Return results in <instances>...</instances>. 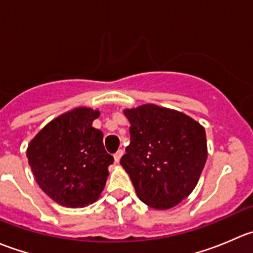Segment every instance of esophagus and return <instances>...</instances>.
<instances>
[{"label":"esophagus","instance_id":"34e87169","mask_svg":"<svg viewBox=\"0 0 253 253\" xmlns=\"http://www.w3.org/2000/svg\"><path fill=\"white\" fill-rule=\"evenodd\" d=\"M122 155H124V150H122V149H119V150H117V152L115 153V154H114V159H115V162L119 163V162H120V159H121Z\"/></svg>","mask_w":253,"mask_h":253}]
</instances>
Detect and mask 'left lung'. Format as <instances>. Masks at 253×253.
<instances>
[{
    "instance_id": "8db88e82",
    "label": "left lung",
    "mask_w": 253,
    "mask_h": 253,
    "mask_svg": "<svg viewBox=\"0 0 253 253\" xmlns=\"http://www.w3.org/2000/svg\"><path fill=\"white\" fill-rule=\"evenodd\" d=\"M124 114L131 124V142L120 163L138 198L155 209L178 205L196 187L208 157L203 126L154 104Z\"/></svg>"
}]
</instances>
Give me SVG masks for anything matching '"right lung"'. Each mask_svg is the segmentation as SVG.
<instances>
[{
    "instance_id": "1",
    "label": "right lung",
    "mask_w": 253,
    "mask_h": 253,
    "mask_svg": "<svg viewBox=\"0 0 253 253\" xmlns=\"http://www.w3.org/2000/svg\"><path fill=\"white\" fill-rule=\"evenodd\" d=\"M99 115L89 108L73 109L48 122L28 145L38 185L58 205L85 207L105 187L114 158L104 148L103 132L91 126Z\"/></svg>"
}]
</instances>
